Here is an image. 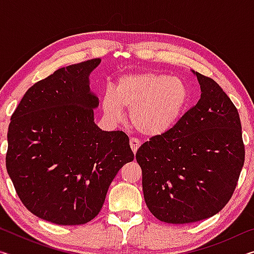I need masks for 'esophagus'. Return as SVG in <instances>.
Wrapping results in <instances>:
<instances>
[{"label": "esophagus", "mask_w": 254, "mask_h": 254, "mask_svg": "<svg viewBox=\"0 0 254 254\" xmlns=\"http://www.w3.org/2000/svg\"><path fill=\"white\" fill-rule=\"evenodd\" d=\"M141 145V142L137 139H135V137H131L130 139V147L132 149L133 153H136L137 149H139V147Z\"/></svg>", "instance_id": "34e87169"}]
</instances>
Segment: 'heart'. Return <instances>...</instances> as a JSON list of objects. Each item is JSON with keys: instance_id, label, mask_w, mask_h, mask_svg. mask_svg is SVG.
I'll use <instances>...</instances> for the list:
<instances>
[{"instance_id": "1", "label": "heart", "mask_w": 254, "mask_h": 254, "mask_svg": "<svg viewBox=\"0 0 254 254\" xmlns=\"http://www.w3.org/2000/svg\"><path fill=\"white\" fill-rule=\"evenodd\" d=\"M189 100L187 85L178 77L153 71L120 77L115 88L106 89L103 109L113 121L130 110V121L141 134L160 136L173 130Z\"/></svg>"}]
</instances>
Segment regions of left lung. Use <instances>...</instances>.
Returning <instances> with one entry per match:
<instances>
[{
  "mask_svg": "<svg viewBox=\"0 0 254 254\" xmlns=\"http://www.w3.org/2000/svg\"><path fill=\"white\" fill-rule=\"evenodd\" d=\"M200 98L173 130L136 151L145 204L158 220L198 222L217 214L233 195L244 165L239 112L214 79L199 72Z\"/></svg>",
  "mask_w": 254,
  "mask_h": 254,
  "instance_id": "obj_1",
  "label": "left lung"
}]
</instances>
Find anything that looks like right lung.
<instances>
[{"mask_svg":"<svg viewBox=\"0 0 254 254\" xmlns=\"http://www.w3.org/2000/svg\"><path fill=\"white\" fill-rule=\"evenodd\" d=\"M101 59L59 68L24 94L7 131L6 170L19 198L58 225L92 221L118 171L134 158L122 131L94 122L89 75Z\"/></svg>","mask_w":254,"mask_h":254,"instance_id":"right-lung-1","label":"right lung"}]
</instances>
